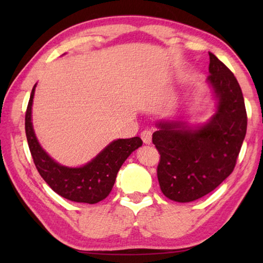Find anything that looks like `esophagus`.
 I'll use <instances>...</instances> for the list:
<instances>
[{
	"label": "esophagus",
	"instance_id": "34e87169",
	"mask_svg": "<svg viewBox=\"0 0 263 263\" xmlns=\"http://www.w3.org/2000/svg\"><path fill=\"white\" fill-rule=\"evenodd\" d=\"M152 138H153L152 132L148 131V130L143 131V132L141 133V139H142L143 143H146V144H150V143H152Z\"/></svg>",
	"mask_w": 263,
	"mask_h": 263
}]
</instances>
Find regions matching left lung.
I'll return each mask as SVG.
<instances>
[{
  "label": "left lung",
  "mask_w": 263,
  "mask_h": 263,
  "mask_svg": "<svg viewBox=\"0 0 263 263\" xmlns=\"http://www.w3.org/2000/svg\"><path fill=\"white\" fill-rule=\"evenodd\" d=\"M206 83L216 100L208 122L190 125L181 120L156 123L153 142L160 154L157 176L161 192L176 202H191L231 175L247 135L243 93L232 71L209 52Z\"/></svg>",
  "instance_id": "1"
}]
</instances>
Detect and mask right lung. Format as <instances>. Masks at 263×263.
<instances>
[{"label":"right lung","instance_id":"obj_1","mask_svg":"<svg viewBox=\"0 0 263 263\" xmlns=\"http://www.w3.org/2000/svg\"><path fill=\"white\" fill-rule=\"evenodd\" d=\"M36 85L28 103L25 125L28 146L39 174L54 192L68 200L89 204L104 200L113 189L121 166L128 156L142 146V140L139 137L117 139L80 167L59 164L42 148L33 131L31 109Z\"/></svg>","mask_w":263,"mask_h":263}]
</instances>
